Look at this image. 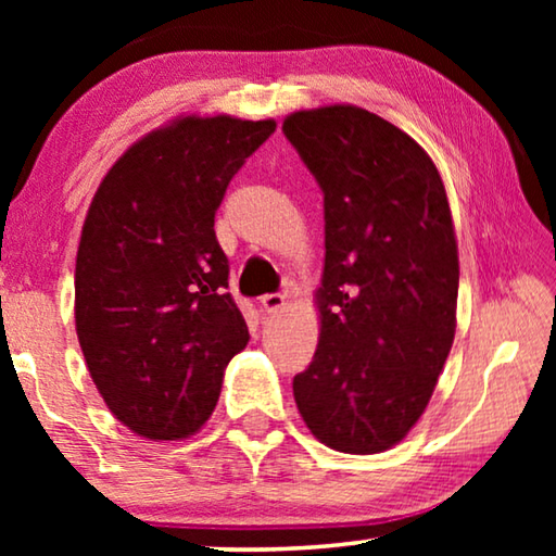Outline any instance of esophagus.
Segmentation results:
<instances>
[{
  "instance_id": "obj_1",
  "label": "esophagus",
  "mask_w": 556,
  "mask_h": 556,
  "mask_svg": "<svg viewBox=\"0 0 556 556\" xmlns=\"http://www.w3.org/2000/svg\"><path fill=\"white\" fill-rule=\"evenodd\" d=\"M260 301H262V308H265L267 314H275L287 304V296L281 294V291H271V294H265Z\"/></svg>"
}]
</instances>
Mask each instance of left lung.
I'll return each mask as SVG.
<instances>
[{"label": "left lung", "mask_w": 556, "mask_h": 556, "mask_svg": "<svg viewBox=\"0 0 556 556\" xmlns=\"http://www.w3.org/2000/svg\"><path fill=\"white\" fill-rule=\"evenodd\" d=\"M324 193L321 336L294 400L321 444L380 454L427 409L454 343L458 252L444 184L409 135L353 105L281 125Z\"/></svg>", "instance_id": "1"}]
</instances>
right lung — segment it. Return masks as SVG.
<instances>
[{
  "label": "right lung",
  "instance_id": "1",
  "mask_svg": "<svg viewBox=\"0 0 556 556\" xmlns=\"http://www.w3.org/2000/svg\"><path fill=\"white\" fill-rule=\"evenodd\" d=\"M275 129V119H176L129 147L90 203L75 331L102 400L139 437L199 431L225 365L250 341L213 225L232 176Z\"/></svg>",
  "mask_w": 556,
  "mask_h": 556
}]
</instances>
